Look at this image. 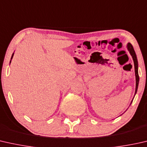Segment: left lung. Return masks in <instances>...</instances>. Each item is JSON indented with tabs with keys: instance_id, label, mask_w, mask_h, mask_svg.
<instances>
[{
	"instance_id": "obj_1",
	"label": "left lung",
	"mask_w": 147,
	"mask_h": 147,
	"mask_svg": "<svg viewBox=\"0 0 147 147\" xmlns=\"http://www.w3.org/2000/svg\"><path fill=\"white\" fill-rule=\"evenodd\" d=\"M127 48H128V50L129 51V52H130L132 57H133V59L134 61V65H135V76H136V89H135V94H136V93H137V91L138 86H139V74H138V61H137V56H136L135 50H134V48L131 43H128V44H127ZM131 103H132V101H131Z\"/></svg>"
}]
</instances>
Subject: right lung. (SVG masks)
Here are the masks:
<instances>
[{"instance_id": "obj_1", "label": "right lung", "mask_w": 147, "mask_h": 147, "mask_svg": "<svg viewBox=\"0 0 147 147\" xmlns=\"http://www.w3.org/2000/svg\"><path fill=\"white\" fill-rule=\"evenodd\" d=\"M13 55H14V54H12V58H11V59H12V57H13Z\"/></svg>"}]
</instances>
